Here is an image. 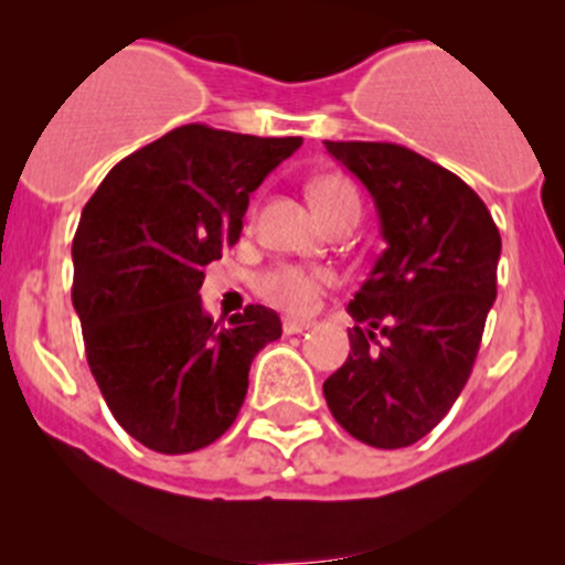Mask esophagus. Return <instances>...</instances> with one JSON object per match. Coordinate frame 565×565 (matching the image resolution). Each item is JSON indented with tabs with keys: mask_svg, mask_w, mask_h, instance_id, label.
Masks as SVG:
<instances>
[{
	"mask_svg": "<svg viewBox=\"0 0 565 565\" xmlns=\"http://www.w3.org/2000/svg\"><path fill=\"white\" fill-rule=\"evenodd\" d=\"M284 333L292 335V333H303V330L311 328V319H298V317H284L281 322Z\"/></svg>",
	"mask_w": 565,
	"mask_h": 565,
	"instance_id": "1",
	"label": "esophagus"
}]
</instances>
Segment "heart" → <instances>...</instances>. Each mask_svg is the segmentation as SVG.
I'll use <instances>...</instances> for the list:
<instances>
[{"label": "heart", "mask_w": 565, "mask_h": 565, "mask_svg": "<svg viewBox=\"0 0 565 565\" xmlns=\"http://www.w3.org/2000/svg\"><path fill=\"white\" fill-rule=\"evenodd\" d=\"M311 202L324 221L347 204H358L355 188L341 177H319L309 188ZM328 284V273L309 270L298 265H278L259 278V295L292 315H306L315 309L319 292Z\"/></svg>", "instance_id": "heart-1"}]
</instances>
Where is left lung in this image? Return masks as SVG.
<instances>
[{
	"instance_id": "8db88e82",
	"label": "left lung",
	"mask_w": 565,
	"mask_h": 565,
	"mask_svg": "<svg viewBox=\"0 0 565 565\" xmlns=\"http://www.w3.org/2000/svg\"><path fill=\"white\" fill-rule=\"evenodd\" d=\"M372 193L385 250L347 311L350 355L324 402L355 440L404 448L465 388L498 295L500 232L467 182L388 141H324Z\"/></svg>"
}]
</instances>
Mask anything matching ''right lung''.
<instances>
[{"instance_id":"add662e5","label":"right lung","mask_w":565,"mask_h":565,"mask_svg":"<svg viewBox=\"0 0 565 565\" xmlns=\"http://www.w3.org/2000/svg\"><path fill=\"white\" fill-rule=\"evenodd\" d=\"M300 145L182 125L122 158L84 204L73 309L95 383L141 446L191 454L235 424L250 361L281 319L248 306L213 322L202 270L235 246L248 196Z\"/></svg>"}]
</instances>
